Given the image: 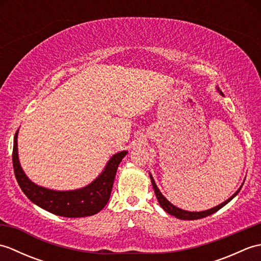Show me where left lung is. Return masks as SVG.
Wrapping results in <instances>:
<instances>
[{
	"instance_id": "1",
	"label": "left lung",
	"mask_w": 261,
	"mask_h": 261,
	"mask_svg": "<svg viewBox=\"0 0 261 261\" xmlns=\"http://www.w3.org/2000/svg\"><path fill=\"white\" fill-rule=\"evenodd\" d=\"M218 92L220 93V95L224 96L223 93L219 90V87H218ZM149 176H150L151 184H152V187H153V190H154V194H156V197H157V199H158V203L160 204V206H162V207L164 208V211H166V212H167L168 214L173 215V216H175V218L179 219V220H197V219H202V218H205V216H208V215H211V214L215 213L216 211H219L220 208H222V207L224 206V205H226V204H228V203L231 201L232 198H234V197L237 196V194L239 193L240 190H241L243 182H245V180H243L241 186L239 187V190H238V191L233 194V195H232L231 197H229V198L226 199V201H224L223 203H221V204L216 205V206H214V207H212V208H208V210H205V211H199V212H191V211L181 210V208H179V207L175 206L174 204H171V203L168 201V199L163 195L162 192L159 191V188L157 187L156 181H154L152 175L149 174Z\"/></svg>"
}]
</instances>
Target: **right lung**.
<instances>
[{
    "instance_id": "right-lung-1",
    "label": "right lung",
    "mask_w": 261,
    "mask_h": 261,
    "mask_svg": "<svg viewBox=\"0 0 261 261\" xmlns=\"http://www.w3.org/2000/svg\"><path fill=\"white\" fill-rule=\"evenodd\" d=\"M18 134L15 132L13 142V168L15 178L22 192L32 203L53 214L65 218H84L98 213L108 204L116 170L126 150L116 152L109 159L102 173L90 184L71 191H55L33 182L21 167L18 153Z\"/></svg>"
}]
</instances>
